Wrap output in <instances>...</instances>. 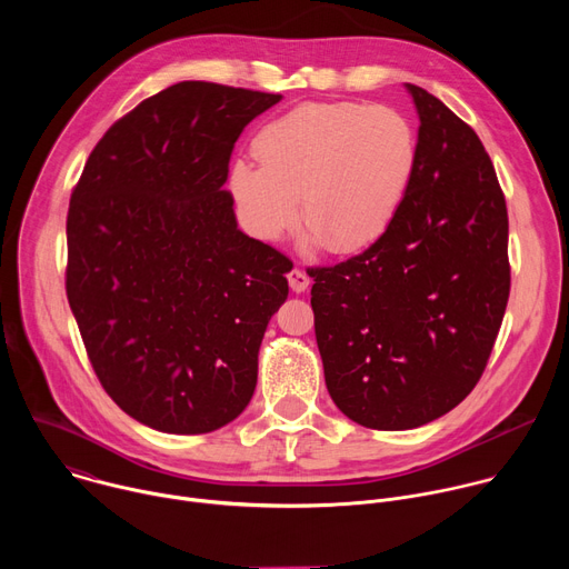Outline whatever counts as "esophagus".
Masks as SVG:
<instances>
[{"instance_id":"34e87169","label":"esophagus","mask_w":569,"mask_h":569,"mask_svg":"<svg viewBox=\"0 0 569 569\" xmlns=\"http://www.w3.org/2000/svg\"><path fill=\"white\" fill-rule=\"evenodd\" d=\"M288 283H290V288H292V292H306L308 290V277H306V272H301V270H290V274H288Z\"/></svg>"}]
</instances>
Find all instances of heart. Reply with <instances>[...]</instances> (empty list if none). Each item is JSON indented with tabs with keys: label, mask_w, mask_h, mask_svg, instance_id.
I'll list each match as a JSON object with an SVG mask.
<instances>
[{
	"label": "heart",
	"mask_w": 569,
	"mask_h": 569,
	"mask_svg": "<svg viewBox=\"0 0 569 569\" xmlns=\"http://www.w3.org/2000/svg\"><path fill=\"white\" fill-rule=\"evenodd\" d=\"M261 161L229 167L242 227L274 242L310 222L306 248L365 250L389 229L410 191L419 141L408 117L387 106L306 103L257 137ZM302 209H298V196Z\"/></svg>",
	"instance_id": "obj_1"
}]
</instances>
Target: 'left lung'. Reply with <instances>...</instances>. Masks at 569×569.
<instances>
[{
  "label": "left lung",
  "instance_id": "1",
  "mask_svg": "<svg viewBox=\"0 0 569 569\" xmlns=\"http://www.w3.org/2000/svg\"><path fill=\"white\" fill-rule=\"evenodd\" d=\"M417 171L360 257L310 270L323 380L345 417L412 430L472 391L509 301V218L479 137L423 88Z\"/></svg>",
  "mask_w": 569,
  "mask_h": 569
}]
</instances>
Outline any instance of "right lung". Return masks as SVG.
<instances>
[{"instance_id": "1", "label": "right lung", "mask_w": 569, "mask_h": 569, "mask_svg": "<svg viewBox=\"0 0 569 569\" xmlns=\"http://www.w3.org/2000/svg\"><path fill=\"white\" fill-rule=\"evenodd\" d=\"M279 101L182 80L103 134L71 193V312L103 389L152 430L213 432L252 400L290 261L238 229L222 184L240 132Z\"/></svg>"}]
</instances>
